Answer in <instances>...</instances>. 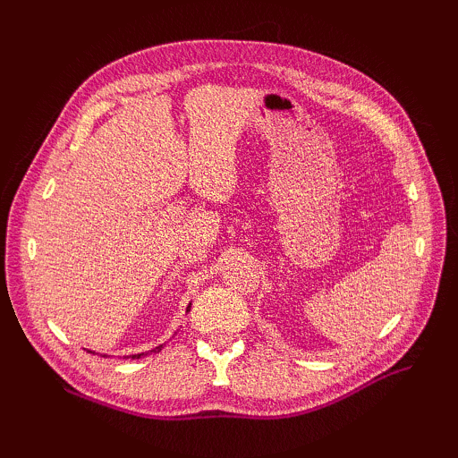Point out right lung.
Returning a JSON list of instances; mask_svg holds the SVG:
<instances>
[{"label": "right lung", "mask_w": 458, "mask_h": 458, "mask_svg": "<svg viewBox=\"0 0 458 458\" xmlns=\"http://www.w3.org/2000/svg\"><path fill=\"white\" fill-rule=\"evenodd\" d=\"M191 310V303H189V307H187V313ZM163 350V344H159V346H155L153 350H148V352H140V354H130V356H123V358H131V360H140V358H143V356H149V354H157V352H161ZM89 352H92V350H89ZM92 354H98V352H92ZM102 358H108V354H100Z\"/></svg>", "instance_id": "add662e5"}]
</instances>
